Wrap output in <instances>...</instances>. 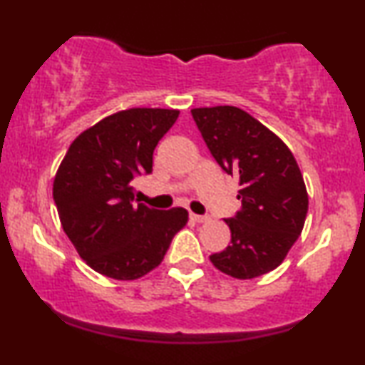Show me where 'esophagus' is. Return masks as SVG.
Here are the masks:
<instances>
[{"label":"esophagus","mask_w":365,"mask_h":365,"mask_svg":"<svg viewBox=\"0 0 365 365\" xmlns=\"http://www.w3.org/2000/svg\"><path fill=\"white\" fill-rule=\"evenodd\" d=\"M191 219H192L194 222H199V224L209 221L207 216H199V214H191Z\"/></svg>","instance_id":"obj_1"}]
</instances>
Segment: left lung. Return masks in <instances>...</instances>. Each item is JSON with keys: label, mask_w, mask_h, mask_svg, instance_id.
I'll return each instance as SVG.
<instances>
[{"label": "left lung", "mask_w": 365, "mask_h": 365, "mask_svg": "<svg viewBox=\"0 0 365 365\" xmlns=\"http://www.w3.org/2000/svg\"><path fill=\"white\" fill-rule=\"evenodd\" d=\"M212 158L239 178L241 211L224 219L231 244L209 256L236 279L274 271L301 236L309 197L301 169L281 138L236 106L191 109Z\"/></svg>", "instance_id": "8db88e82"}]
</instances>
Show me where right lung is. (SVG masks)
I'll list each match as a JSON object with an SVG mask.
<instances>
[{
    "mask_svg": "<svg viewBox=\"0 0 365 365\" xmlns=\"http://www.w3.org/2000/svg\"><path fill=\"white\" fill-rule=\"evenodd\" d=\"M178 109L131 108L83 131L69 146L53 182L59 221L94 271L134 281L158 267L187 211L134 202L133 179L153 171L159 139Z\"/></svg>",
    "mask_w": 365,
    "mask_h": 365,
    "instance_id": "obj_1",
    "label": "right lung"
}]
</instances>
